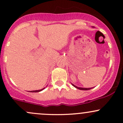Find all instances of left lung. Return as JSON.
I'll return each instance as SVG.
<instances>
[{"mask_svg":"<svg viewBox=\"0 0 123 123\" xmlns=\"http://www.w3.org/2000/svg\"><path fill=\"white\" fill-rule=\"evenodd\" d=\"M72 85H73V86H74L75 88H77L79 89V90H90V89L92 88H80V87H78V86H75V85H74V84H72Z\"/></svg>","mask_w":123,"mask_h":123,"instance_id":"obj_1","label":"left lung"}]
</instances>
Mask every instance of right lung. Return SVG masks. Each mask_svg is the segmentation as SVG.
Returning <instances> with one entry per match:
<instances>
[{
	"instance_id": "right-lung-1",
	"label": "right lung",
	"mask_w": 123,
	"mask_h": 123,
	"mask_svg": "<svg viewBox=\"0 0 123 123\" xmlns=\"http://www.w3.org/2000/svg\"><path fill=\"white\" fill-rule=\"evenodd\" d=\"M43 89H44V88L41 89V90H35V91H30V92H39V91H42V90H43Z\"/></svg>"
}]
</instances>
